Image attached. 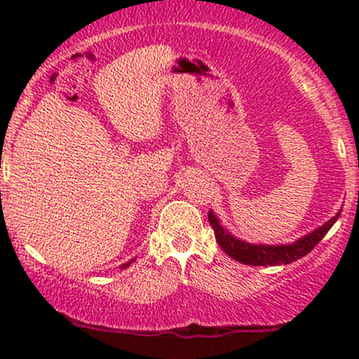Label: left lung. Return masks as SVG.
I'll return each mask as SVG.
<instances>
[{"instance_id":"8db88e82","label":"left lung","mask_w":359,"mask_h":359,"mask_svg":"<svg viewBox=\"0 0 359 359\" xmlns=\"http://www.w3.org/2000/svg\"><path fill=\"white\" fill-rule=\"evenodd\" d=\"M341 212H337L332 219H329L320 228L314 229L312 233L306 234L304 238H299L297 241L290 243V245H251V243L241 241L229 234L224 228L219 224V219L214 216L212 211H209V224L212 226L214 236L216 241L226 255H229L236 262L245 263V265L253 266H275V265H288V263L295 262V259L306 257L314 250V246L327 234L332 224L337 221Z\"/></svg>"}]
</instances>
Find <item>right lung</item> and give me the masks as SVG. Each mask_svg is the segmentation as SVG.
<instances>
[{
	"mask_svg": "<svg viewBox=\"0 0 359 359\" xmlns=\"http://www.w3.org/2000/svg\"><path fill=\"white\" fill-rule=\"evenodd\" d=\"M135 262V259H130V262H128V263H125V265H121V269H126V266H130L131 265V263H133Z\"/></svg>",
	"mask_w": 359,
	"mask_h": 359,
	"instance_id": "obj_1",
	"label": "right lung"
}]
</instances>
